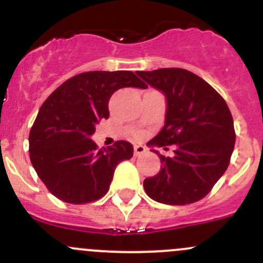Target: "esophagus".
Instances as JSON below:
<instances>
[{"label":"esophagus","mask_w":263,"mask_h":263,"mask_svg":"<svg viewBox=\"0 0 263 263\" xmlns=\"http://www.w3.org/2000/svg\"><path fill=\"white\" fill-rule=\"evenodd\" d=\"M146 153V147L142 146V145H136V146L134 147V154L135 156H140L142 155V154Z\"/></svg>","instance_id":"esophagus-1"}]
</instances>
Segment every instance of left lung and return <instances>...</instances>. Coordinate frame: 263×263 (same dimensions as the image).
<instances>
[{"label":"left lung","mask_w":263,"mask_h":263,"mask_svg":"<svg viewBox=\"0 0 263 263\" xmlns=\"http://www.w3.org/2000/svg\"><path fill=\"white\" fill-rule=\"evenodd\" d=\"M166 97L165 124L147 142L174 146L156 176L144 181L147 196L165 205H188L205 197L225 173L235 144L234 122L224 98L200 76L184 68L137 71Z\"/></svg>","instance_id":"left-lung-1"}]
</instances>
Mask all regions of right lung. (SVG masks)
Segmentation results:
<instances>
[{
	"label": "right lung",
	"instance_id": "add662e5",
	"mask_svg": "<svg viewBox=\"0 0 263 263\" xmlns=\"http://www.w3.org/2000/svg\"><path fill=\"white\" fill-rule=\"evenodd\" d=\"M122 87L146 89L131 71H89L72 76L47 98L29 134V156L53 196L73 205L102 198L116 166L134 146L119 140L99 148L90 140L95 124L109 118L108 103Z\"/></svg>",
	"mask_w": 263,
	"mask_h": 263
}]
</instances>
